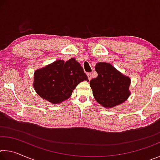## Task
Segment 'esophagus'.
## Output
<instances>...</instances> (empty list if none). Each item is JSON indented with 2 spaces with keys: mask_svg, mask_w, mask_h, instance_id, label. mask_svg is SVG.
Segmentation results:
<instances>
[{
  "mask_svg": "<svg viewBox=\"0 0 160 160\" xmlns=\"http://www.w3.org/2000/svg\"><path fill=\"white\" fill-rule=\"evenodd\" d=\"M88 78L89 80H90L92 79V74L90 73V72H88Z\"/></svg>",
  "mask_w": 160,
  "mask_h": 160,
  "instance_id": "1",
  "label": "esophagus"
}]
</instances>
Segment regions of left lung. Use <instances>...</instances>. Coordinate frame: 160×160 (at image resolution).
Instances as JSON below:
<instances>
[{
  "label": "left lung",
  "instance_id": "obj_1",
  "mask_svg": "<svg viewBox=\"0 0 160 160\" xmlns=\"http://www.w3.org/2000/svg\"><path fill=\"white\" fill-rule=\"evenodd\" d=\"M98 74L90 85L96 101L105 108L122 104L131 94L130 78L123 75L110 63H98L95 66Z\"/></svg>",
  "mask_w": 160,
  "mask_h": 160
}]
</instances>
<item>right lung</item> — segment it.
<instances>
[{
	"instance_id": "add662e5",
	"label": "right lung",
	"mask_w": 160,
	"mask_h": 160,
	"mask_svg": "<svg viewBox=\"0 0 160 160\" xmlns=\"http://www.w3.org/2000/svg\"><path fill=\"white\" fill-rule=\"evenodd\" d=\"M89 81L75 58L57 60L34 72L33 86L39 95L52 104H59L71 96L80 82Z\"/></svg>"
}]
</instances>
